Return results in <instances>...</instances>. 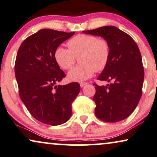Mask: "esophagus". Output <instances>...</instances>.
Instances as JSON below:
<instances>
[{
    "label": "esophagus",
    "instance_id": "34e87169",
    "mask_svg": "<svg viewBox=\"0 0 157 157\" xmlns=\"http://www.w3.org/2000/svg\"><path fill=\"white\" fill-rule=\"evenodd\" d=\"M80 87H81V88H82V87L84 86V85H87V82H80Z\"/></svg>",
    "mask_w": 157,
    "mask_h": 157
}]
</instances>
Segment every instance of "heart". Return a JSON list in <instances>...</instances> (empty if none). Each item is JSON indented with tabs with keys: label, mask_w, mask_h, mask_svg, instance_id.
<instances>
[{
	"label": "heart",
	"mask_w": 157,
	"mask_h": 157,
	"mask_svg": "<svg viewBox=\"0 0 157 157\" xmlns=\"http://www.w3.org/2000/svg\"><path fill=\"white\" fill-rule=\"evenodd\" d=\"M68 48L59 46L55 50L54 59L61 69L68 70L79 59L80 65L68 73L69 80L81 82L93 76L95 71L101 72L108 65L111 48L108 41L96 35L80 34L67 42Z\"/></svg>",
	"instance_id": "heart-1"
}]
</instances>
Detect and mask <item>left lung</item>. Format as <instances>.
<instances>
[{"mask_svg": "<svg viewBox=\"0 0 157 157\" xmlns=\"http://www.w3.org/2000/svg\"><path fill=\"white\" fill-rule=\"evenodd\" d=\"M82 32L104 37L111 48L108 65L97 79L112 82L106 86L93 83L96 86L93 98L96 105V116L107 122H117L128 117L141 98L144 80L138 45L128 34L113 26Z\"/></svg>", "mask_w": 157, "mask_h": 157, "instance_id": "obj_1", "label": "left lung"}]
</instances>
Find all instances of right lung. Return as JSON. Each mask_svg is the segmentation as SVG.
<instances>
[{"instance_id":"obj_1","label":"right lung","mask_w":157,"mask_h":157,"mask_svg":"<svg viewBox=\"0 0 157 157\" xmlns=\"http://www.w3.org/2000/svg\"><path fill=\"white\" fill-rule=\"evenodd\" d=\"M75 33L43 29L21 43L15 61V75L21 100L33 117L50 125L69 120L72 104L80 85H58L66 77L54 59L55 50Z\"/></svg>"}]
</instances>
